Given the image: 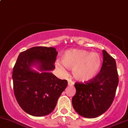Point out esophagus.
I'll return each mask as SVG.
<instances>
[{"label": "esophagus", "instance_id": "34e87169", "mask_svg": "<svg viewBox=\"0 0 128 128\" xmlns=\"http://www.w3.org/2000/svg\"><path fill=\"white\" fill-rule=\"evenodd\" d=\"M68 86H73L74 84V82L73 81H72V80H68Z\"/></svg>", "mask_w": 128, "mask_h": 128}]
</instances>
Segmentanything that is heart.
<instances>
[{"label": "heart", "instance_id": "b5f03b06", "mask_svg": "<svg viewBox=\"0 0 128 128\" xmlns=\"http://www.w3.org/2000/svg\"><path fill=\"white\" fill-rule=\"evenodd\" d=\"M102 65V58L97 52H90L82 49H70L66 51L62 57V62H55L56 68L65 73L64 67L72 70L76 80L88 82L99 73Z\"/></svg>", "mask_w": 128, "mask_h": 128}]
</instances>
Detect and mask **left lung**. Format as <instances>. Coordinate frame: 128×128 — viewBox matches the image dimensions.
Here are the masks:
<instances>
[{
    "mask_svg": "<svg viewBox=\"0 0 128 128\" xmlns=\"http://www.w3.org/2000/svg\"><path fill=\"white\" fill-rule=\"evenodd\" d=\"M102 52L100 73L86 83L74 84L76 92L72 105L76 112L86 118H96L110 108L119 82L115 60L105 50Z\"/></svg>",
    "mask_w": 128,
    "mask_h": 128,
    "instance_id": "1",
    "label": "left lung"
}]
</instances>
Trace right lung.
<instances>
[{
  "label": "right lung",
  "mask_w": 128,
  "mask_h": 128,
  "mask_svg": "<svg viewBox=\"0 0 128 128\" xmlns=\"http://www.w3.org/2000/svg\"><path fill=\"white\" fill-rule=\"evenodd\" d=\"M58 52L54 47H34L21 52L14 67L12 79L15 98L26 113L34 116L50 113L68 85L50 71ZM36 66L40 73L31 68Z\"/></svg>",
  "instance_id": "obj_1"
}]
</instances>
